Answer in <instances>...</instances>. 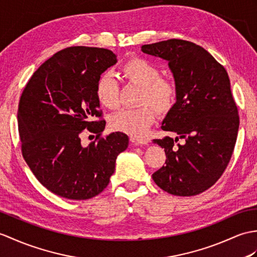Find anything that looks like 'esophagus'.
Listing matches in <instances>:
<instances>
[{
  "label": "esophagus",
  "mask_w": 257,
  "mask_h": 257,
  "mask_svg": "<svg viewBox=\"0 0 257 257\" xmlns=\"http://www.w3.org/2000/svg\"><path fill=\"white\" fill-rule=\"evenodd\" d=\"M130 141L134 143L136 146H143V145H148L149 140L146 138H137V137H131Z\"/></svg>",
  "instance_id": "esophagus-1"
}]
</instances>
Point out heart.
Wrapping results in <instances>:
<instances>
[{"label": "heart", "instance_id": "heart-1", "mask_svg": "<svg viewBox=\"0 0 257 257\" xmlns=\"http://www.w3.org/2000/svg\"><path fill=\"white\" fill-rule=\"evenodd\" d=\"M120 72L127 81L141 86L139 105L142 106L136 109H122L112 115L109 119L110 128L133 137H141L154 121L153 109L159 115H165L174 107L177 87L173 81L161 77L157 65L142 58L129 59L121 65ZM95 96L101 106L108 109H116L119 106L118 85L110 75L98 77Z\"/></svg>", "mask_w": 257, "mask_h": 257}]
</instances>
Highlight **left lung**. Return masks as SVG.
I'll list each match as a JSON object with an SVG mask.
<instances>
[{"label":"left lung","instance_id":"8db88e82","mask_svg":"<svg viewBox=\"0 0 257 257\" xmlns=\"http://www.w3.org/2000/svg\"><path fill=\"white\" fill-rule=\"evenodd\" d=\"M141 50L169 61L177 87L176 103L161 127L176 138L153 140L164 149L166 160L152 178L169 194L198 195L221 177L234 150L240 119L228 72L187 40L159 41ZM180 139L183 142L175 145Z\"/></svg>","mask_w":257,"mask_h":257}]
</instances>
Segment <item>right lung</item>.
I'll use <instances>...</instances> for the list:
<instances>
[{
  "mask_svg": "<svg viewBox=\"0 0 257 257\" xmlns=\"http://www.w3.org/2000/svg\"><path fill=\"white\" fill-rule=\"evenodd\" d=\"M116 62L104 48H65L35 71L21 95L23 158L40 184L63 198L85 200L103 192L128 147L122 133L103 136L106 121L95 96L98 77ZM86 132L97 137L83 147Z\"/></svg>",
  "mask_w": 257,
  "mask_h": 257,
  "instance_id": "add662e5",
  "label": "right lung"
}]
</instances>
